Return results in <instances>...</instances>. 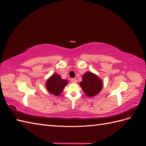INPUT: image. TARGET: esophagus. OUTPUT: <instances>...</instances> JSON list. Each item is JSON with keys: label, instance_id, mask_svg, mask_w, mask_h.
Listing matches in <instances>:
<instances>
[{"label": "esophagus", "instance_id": "34e87169", "mask_svg": "<svg viewBox=\"0 0 146 146\" xmlns=\"http://www.w3.org/2000/svg\"><path fill=\"white\" fill-rule=\"evenodd\" d=\"M71 82L72 83H76L77 82V80L76 78H71Z\"/></svg>", "mask_w": 146, "mask_h": 146}]
</instances>
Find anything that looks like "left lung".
<instances>
[{"label": "left lung", "instance_id": "8db88e82", "mask_svg": "<svg viewBox=\"0 0 146 146\" xmlns=\"http://www.w3.org/2000/svg\"><path fill=\"white\" fill-rule=\"evenodd\" d=\"M80 85L88 97H92L99 93L103 87L102 82L92 72H88L83 75Z\"/></svg>", "mask_w": 146, "mask_h": 146}]
</instances>
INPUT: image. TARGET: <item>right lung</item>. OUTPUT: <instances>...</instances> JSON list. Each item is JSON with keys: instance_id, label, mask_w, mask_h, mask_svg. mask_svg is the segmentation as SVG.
<instances>
[{"instance_id": "obj_1", "label": "right lung", "mask_w": 146, "mask_h": 146, "mask_svg": "<svg viewBox=\"0 0 146 146\" xmlns=\"http://www.w3.org/2000/svg\"><path fill=\"white\" fill-rule=\"evenodd\" d=\"M68 84V81L63 80L58 74H53L52 76L48 79L46 83L47 91L50 94L58 96L62 92L63 88Z\"/></svg>"}]
</instances>
